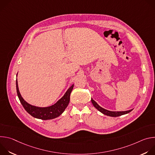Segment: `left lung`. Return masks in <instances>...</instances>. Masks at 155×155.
I'll list each match as a JSON object with an SVG mask.
<instances>
[{"label": "left lung", "mask_w": 155, "mask_h": 155, "mask_svg": "<svg viewBox=\"0 0 155 155\" xmlns=\"http://www.w3.org/2000/svg\"><path fill=\"white\" fill-rule=\"evenodd\" d=\"M91 102L93 104V105H94V107L98 110L100 112H101L102 114L107 115V116H110V117H119L123 115H125L127 114L129 112H130L133 109H130L129 110H127V111H120V112H115V111H110V110H106L102 107H101L100 105H98V104L94 101L93 98H91Z\"/></svg>", "instance_id": "obj_1"}]
</instances>
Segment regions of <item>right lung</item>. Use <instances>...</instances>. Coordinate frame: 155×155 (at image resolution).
Instances as JSON below:
<instances>
[{"label":"right lung","mask_w":155,"mask_h":155,"mask_svg":"<svg viewBox=\"0 0 155 155\" xmlns=\"http://www.w3.org/2000/svg\"><path fill=\"white\" fill-rule=\"evenodd\" d=\"M17 75L18 74L16 77ZM16 85L18 98L21 104L23 105V107L26 110V112L35 118L41 119L43 120H47L57 118L64 112L65 109L67 108L69 105L71 93L73 90L74 84L71 86V87L65 92L64 96L54 104L45 107H37L28 103L21 95V93L19 91L17 80L16 81Z\"/></svg>","instance_id":"right-lung-1"}]
</instances>
